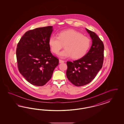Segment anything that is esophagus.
<instances>
[{
  "label": "esophagus",
  "mask_w": 124,
  "mask_h": 124,
  "mask_svg": "<svg viewBox=\"0 0 124 124\" xmlns=\"http://www.w3.org/2000/svg\"><path fill=\"white\" fill-rule=\"evenodd\" d=\"M64 60H59V63H64Z\"/></svg>",
  "instance_id": "obj_1"
}]
</instances>
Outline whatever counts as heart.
<instances>
[{
	"label": "heart",
	"instance_id": "1",
	"mask_svg": "<svg viewBox=\"0 0 124 124\" xmlns=\"http://www.w3.org/2000/svg\"><path fill=\"white\" fill-rule=\"evenodd\" d=\"M49 45L53 53L56 54L64 45V48L59 54L61 58L71 56L78 59L84 56L91 45V40L87 36L74 30H63L58 33V36H51Z\"/></svg>",
	"mask_w": 124,
	"mask_h": 124
}]
</instances>
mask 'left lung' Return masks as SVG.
<instances>
[{"instance_id":"1","label":"left lung","mask_w":124,"mask_h":124,"mask_svg":"<svg viewBox=\"0 0 124 124\" xmlns=\"http://www.w3.org/2000/svg\"><path fill=\"white\" fill-rule=\"evenodd\" d=\"M92 39V44L88 52L78 60L67 61L66 76L76 86L90 83L102 68L104 61V46L96 34L86 29Z\"/></svg>"}]
</instances>
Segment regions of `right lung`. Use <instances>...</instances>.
I'll return each instance as SVG.
<instances>
[{"label":"right lung","mask_w":124,"mask_h":124,"mask_svg":"<svg viewBox=\"0 0 124 124\" xmlns=\"http://www.w3.org/2000/svg\"><path fill=\"white\" fill-rule=\"evenodd\" d=\"M52 26L41 27L26 32L16 49L20 73L32 85L41 86L50 79L59 60L50 52L49 39Z\"/></svg>","instance_id":"1"}]
</instances>
